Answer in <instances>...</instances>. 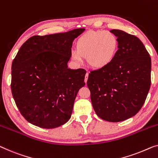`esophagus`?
Listing matches in <instances>:
<instances>
[{
	"label": "esophagus",
	"instance_id": "esophagus-1",
	"mask_svg": "<svg viewBox=\"0 0 158 158\" xmlns=\"http://www.w3.org/2000/svg\"><path fill=\"white\" fill-rule=\"evenodd\" d=\"M88 75H89L88 73H87L85 74V83H87V81H88Z\"/></svg>",
	"mask_w": 158,
	"mask_h": 158
}]
</instances>
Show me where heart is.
Segmentation results:
<instances>
[{"label": "heart", "instance_id": "heart-1", "mask_svg": "<svg viewBox=\"0 0 158 158\" xmlns=\"http://www.w3.org/2000/svg\"><path fill=\"white\" fill-rule=\"evenodd\" d=\"M118 49V40L115 34L106 31H88L83 34L71 52V59L77 65H83L87 58L89 65L100 69L108 65Z\"/></svg>", "mask_w": 158, "mask_h": 158}]
</instances>
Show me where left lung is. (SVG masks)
<instances>
[{
	"label": "left lung",
	"instance_id": "8db88e82",
	"mask_svg": "<svg viewBox=\"0 0 158 158\" xmlns=\"http://www.w3.org/2000/svg\"><path fill=\"white\" fill-rule=\"evenodd\" d=\"M110 32L118 40L115 58L91 71L87 85L97 115L117 123L135 115L143 107L151 83V58L136 36L121 30Z\"/></svg>",
	"mask_w": 158,
	"mask_h": 158
}]
</instances>
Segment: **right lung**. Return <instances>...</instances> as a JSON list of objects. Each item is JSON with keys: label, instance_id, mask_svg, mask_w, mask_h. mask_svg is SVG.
I'll use <instances>...</instances> for the list:
<instances>
[{"label": "right lung", "instance_id": "add662e5", "mask_svg": "<svg viewBox=\"0 0 158 158\" xmlns=\"http://www.w3.org/2000/svg\"><path fill=\"white\" fill-rule=\"evenodd\" d=\"M85 28L30 38L12 63L11 91L21 115L42 128H56L71 117L84 69L68 68L75 38Z\"/></svg>", "mask_w": 158, "mask_h": 158}]
</instances>
